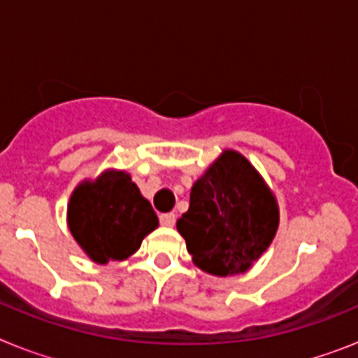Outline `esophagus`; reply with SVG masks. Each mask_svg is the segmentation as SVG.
I'll list each match as a JSON object with an SVG mask.
<instances>
[{"instance_id":"1","label":"esophagus","mask_w":358,"mask_h":358,"mask_svg":"<svg viewBox=\"0 0 358 358\" xmlns=\"http://www.w3.org/2000/svg\"><path fill=\"white\" fill-rule=\"evenodd\" d=\"M159 222H161V226L173 227V224H176V213H161Z\"/></svg>"}]
</instances>
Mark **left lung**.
I'll list each match as a JSON object with an SVG mask.
<instances>
[{"label":"left lung","mask_w":358,"mask_h":358,"mask_svg":"<svg viewBox=\"0 0 358 358\" xmlns=\"http://www.w3.org/2000/svg\"><path fill=\"white\" fill-rule=\"evenodd\" d=\"M278 204L243 156L226 150L189 194L177 231L197 267L215 276L243 273L273 242Z\"/></svg>","instance_id":"1"}]
</instances>
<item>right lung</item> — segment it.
<instances>
[{"label":"right lung","mask_w":358,"mask_h":358,"mask_svg":"<svg viewBox=\"0 0 358 358\" xmlns=\"http://www.w3.org/2000/svg\"><path fill=\"white\" fill-rule=\"evenodd\" d=\"M68 224L91 260L107 264L134 255L157 227V217L131 176L110 170L73 192Z\"/></svg>","instance_id":"1"}]
</instances>
